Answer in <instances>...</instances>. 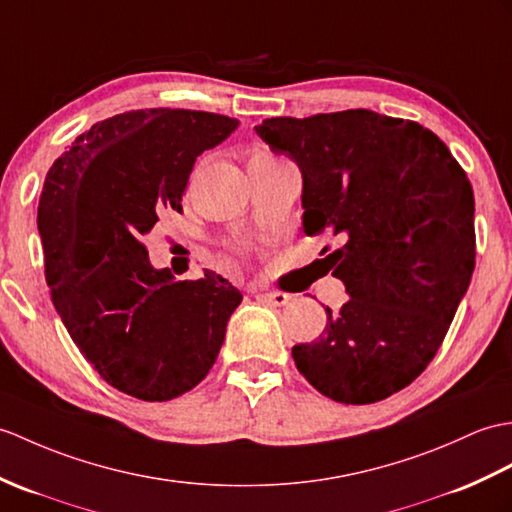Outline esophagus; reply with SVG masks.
I'll list each match as a JSON object with an SVG mask.
<instances>
[{
	"mask_svg": "<svg viewBox=\"0 0 512 512\" xmlns=\"http://www.w3.org/2000/svg\"><path fill=\"white\" fill-rule=\"evenodd\" d=\"M261 296H264L268 303L277 305V307H283L292 301V294H288V292H264Z\"/></svg>",
	"mask_w": 512,
	"mask_h": 512,
	"instance_id": "34e87169",
	"label": "esophagus"
}]
</instances>
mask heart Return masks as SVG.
Segmentation results:
<instances>
[{
    "instance_id": "b5f03b06",
    "label": "heart",
    "mask_w": 512,
    "mask_h": 512,
    "mask_svg": "<svg viewBox=\"0 0 512 512\" xmlns=\"http://www.w3.org/2000/svg\"><path fill=\"white\" fill-rule=\"evenodd\" d=\"M251 161H277V157L268 150H257L251 154Z\"/></svg>"
}]
</instances>
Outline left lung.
<instances>
[{"label": "left lung", "mask_w": 512, "mask_h": 512, "mask_svg": "<svg viewBox=\"0 0 512 512\" xmlns=\"http://www.w3.org/2000/svg\"><path fill=\"white\" fill-rule=\"evenodd\" d=\"M303 174V229L331 231L325 261L349 301L299 373L320 395L364 406L395 395L434 360L475 266L473 189L432 130L366 109L270 117L255 126ZM329 251V248H325Z\"/></svg>", "instance_id": "8db88e82"}]
</instances>
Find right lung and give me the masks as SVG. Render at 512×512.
Here are the masks:
<instances>
[{
    "label": "right lung",
    "instance_id": "add662e5",
    "mask_svg": "<svg viewBox=\"0 0 512 512\" xmlns=\"http://www.w3.org/2000/svg\"><path fill=\"white\" fill-rule=\"evenodd\" d=\"M240 122L189 109H139L93 124L54 161L39 198L52 303L106 384L144 401L198 386L242 294L211 270L176 281L141 244L161 211L181 213L189 174Z\"/></svg>",
    "mask_w": 512,
    "mask_h": 512
}]
</instances>
